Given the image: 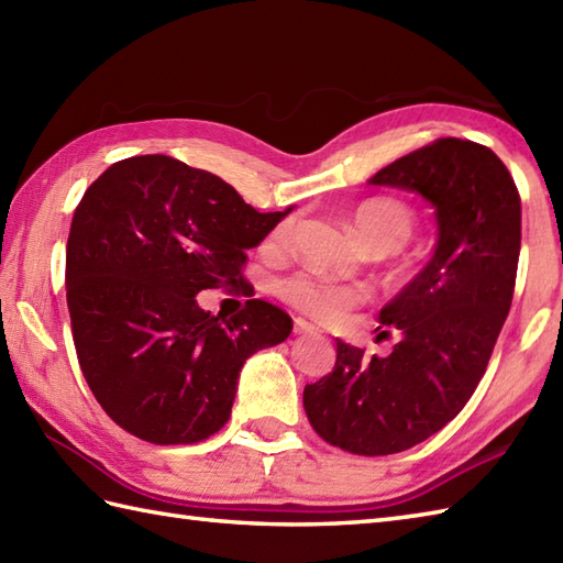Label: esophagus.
<instances>
[{
    "instance_id": "esophagus-1",
    "label": "esophagus",
    "mask_w": 563,
    "mask_h": 563,
    "mask_svg": "<svg viewBox=\"0 0 563 563\" xmlns=\"http://www.w3.org/2000/svg\"><path fill=\"white\" fill-rule=\"evenodd\" d=\"M295 333H297V336H319L321 331H319L314 324H309L307 319L297 317V319H295Z\"/></svg>"
}]
</instances>
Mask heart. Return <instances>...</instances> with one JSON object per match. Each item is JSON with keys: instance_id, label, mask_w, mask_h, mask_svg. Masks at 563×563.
Listing matches in <instances>:
<instances>
[{"instance_id": "b5f03b06", "label": "heart", "mask_w": 563, "mask_h": 563, "mask_svg": "<svg viewBox=\"0 0 563 563\" xmlns=\"http://www.w3.org/2000/svg\"><path fill=\"white\" fill-rule=\"evenodd\" d=\"M353 224L357 234L377 251H397L409 242L416 230V214L399 198H367L353 212ZM292 220H285L278 230L273 232V244L285 246L290 242ZM278 292L283 300L292 307L312 314L317 319H336L345 309L365 300L363 288L353 285L331 283L309 273H295L290 278L280 280Z\"/></svg>"}]
</instances>
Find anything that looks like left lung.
<instances>
[{"label": "left lung", "mask_w": 563, "mask_h": 563, "mask_svg": "<svg viewBox=\"0 0 563 563\" xmlns=\"http://www.w3.org/2000/svg\"><path fill=\"white\" fill-rule=\"evenodd\" d=\"M367 184L413 190L435 208V254L379 309V324L401 333L394 351L377 357L336 341V365L305 387V411L329 445L377 457L438 433L484 377L516 290L520 196L492 150L457 137Z\"/></svg>", "instance_id": "1"}]
</instances>
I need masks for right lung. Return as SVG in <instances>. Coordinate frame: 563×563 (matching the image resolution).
<instances>
[{"instance_id":"add662e5","label":"right lung","mask_w":563,"mask_h":563,"mask_svg":"<svg viewBox=\"0 0 563 563\" xmlns=\"http://www.w3.org/2000/svg\"><path fill=\"white\" fill-rule=\"evenodd\" d=\"M290 210L258 212L164 154L115 162L87 188L67 239L71 336L93 397L128 433L154 445L218 433L246 357L290 336L292 319L271 302L227 319L196 300L244 285L246 249Z\"/></svg>"}]
</instances>
